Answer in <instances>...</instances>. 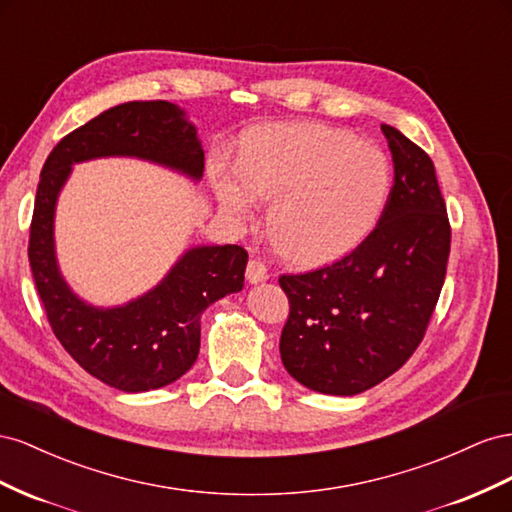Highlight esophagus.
I'll list each match as a JSON object with an SVG mask.
<instances>
[{"mask_svg": "<svg viewBox=\"0 0 512 512\" xmlns=\"http://www.w3.org/2000/svg\"><path fill=\"white\" fill-rule=\"evenodd\" d=\"M266 279H268V268H266L264 261H259V259L248 261L246 281L251 283V285H257V283H264Z\"/></svg>", "mask_w": 512, "mask_h": 512, "instance_id": "obj_1", "label": "esophagus"}]
</instances>
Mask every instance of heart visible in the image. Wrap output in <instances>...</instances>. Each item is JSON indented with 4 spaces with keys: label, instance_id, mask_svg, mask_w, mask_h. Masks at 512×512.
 I'll list each match as a JSON object with an SVG mask.
<instances>
[{
    "label": "heart",
    "instance_id": "1",
    "mask_svg": "<svg viewBox=\"0 0 512 512\" xmlns=\"http://www.w3.org/2000/svg\"><path fill=\"white\" fill-rule=\"evenodd\" d=\"M227 216H253L270 199L268 229L300 264H324L354 251L382 221L392 167L382 150L324 124H274L257 130L238 154V171L210 167Z\"/></svg>",
    "mask_w": 512,
    "mask_h": 512
}]
</instances>
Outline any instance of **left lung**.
<instances>
[{
    "label": "left lung",
    "mask_w": 512,
    "mask_h": 512,
    "mask_svg": "<svg viewBox=\"0 0 512 512\" xmlns=\"http://www.w3.org/2000/svg\"><path fill=\"white\" fill-rule=\"evenodd\" d=\"M382 133L394 163L382 221L343 259L279 279L289 298L281 360L321 394L352 397L399 371L444 285L450 223L433 160L397 128Z\"/></svg>",
    "instance_id": "1"
}]
</instances>
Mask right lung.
Masks as SVG:
<instances>
[{
	"instance_id": "obj_1",
	"label": "right lung",
	"mask_w": 512,
	"mask_h": 512,
	"mask_svg": "<svg viewBox=\"0 0 512 512\" xmlns=\"http://www.w3.org/2000/svg\"><path fill=\"white\" fill-rule=\"evenodd\" d=\"M102 156L150 160L197 182L203 150L184 109L167 100H135L72 130L40 173L27 255L55 337L100 382L124 392H148L193 367L201 313L244 287L248 253L238 244L193 246L148 294L113 309L87 304L57 266L53 221L72 165Z\"/></svg>"
}]
</instances>
